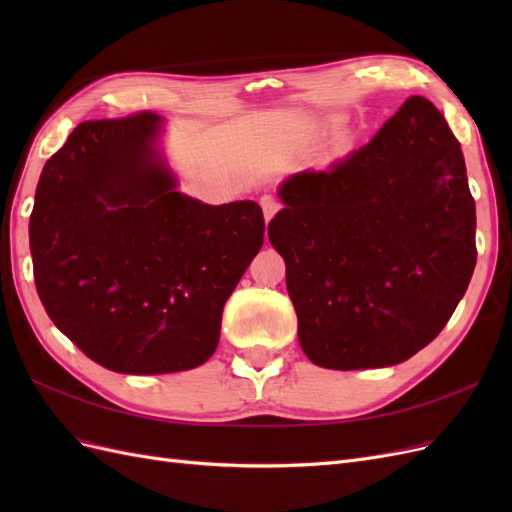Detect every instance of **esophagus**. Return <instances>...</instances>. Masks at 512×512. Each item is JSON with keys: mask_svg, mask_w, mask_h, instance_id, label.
<instances>
[{"mask_svg": "<svg viewBox=\"0 0 512 512\" xmlns=\"http://www.w3.org/2000/svg\"><path fill=\"white\" fill-rule=\"evenodd\" d=\"M260 207H262V213H265V220L267 222L277 213V209H280V205H277V200L273 196H269V194H265V196L260 198Z\"/></svg>", "mask_w": 512, "mask_h": 512, "instance_id": "esophagus-1", "label": "esophagus"}]
</instances>
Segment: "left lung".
<instances>
[{"label": "left lung", "mask_w": 512, "mask_h": 512, "mask_svg": "<svg viewBox=\"0 0 512 512\" xmlns=\"http://www.w3.org/2000/svg\"><path fill=\"white\" fill-rule=\"evenodd\" d=\"M269 241L307 359L369 369L410 359L451 320L476 265V211L455 134L412 96L367 145L282 188Z\"/></svg>", "instance_id": "obj_1"}]
</instances>
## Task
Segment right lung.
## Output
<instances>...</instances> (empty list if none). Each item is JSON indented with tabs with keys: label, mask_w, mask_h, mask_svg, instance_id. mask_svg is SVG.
<instances>
[{
	"label": "right lung",
	"mask_w": 512,
	"mask_h": 512,
	"mask_svg": "<svg viewBox=\"0 0 512 512\" xmlns=\"http://www.w3.org/2000/svg\"><path fill=\"white\" fill-rule=\"evenodd\" d=\"M160 119L83 121L46 160L29 218L38 297L55 327L119 374H173L218 348L222 309L265 237L252 200L175 192Z\"/></svg>",
	"instance_id": "obj_1"
}]
</instances>
